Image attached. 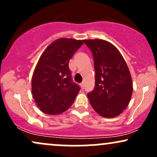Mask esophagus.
Returning a JSON list of instances; mask_svg holds the SVG:
<instances>
[{
    "label": "esophagus",
    "instance_id": "1",
    "mask_svg": "<svg viewBox=\"0 0 157 157\" xmlns=\"http://www.w3.org/2000/svg\"><path fill=\"white\" fill-rule=\"evenodd\" d=\"M80 86H81V89H84V88H85V83H84V82H81Z\"/></svg>",
    "mask_w": 157,
    "mask_h": 157
}]
</instances>
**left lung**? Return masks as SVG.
<instances>
[{
	"mask_svg": "<svg viewBox=\"0 0 157 157\" xmlns=\"http://www.w3.org/2000/svg\"><path fill=\"white\" fill-rule=\"evenodd\" d=\"M93 55L95 86L90 104L102 117L118 116L128 105L133 92L131 74L120 51L104 40H83Z\"/></svg>",
	"mask_w": 157,
	"mask_h": 157,
	"instance_id": "obj_1",
	"label": "left lung"
}]
</instances>
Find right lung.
<instances>
[{
	"label": "right lung",
	"instance_id": "right-lung-1",
	"mask_svg": "<svg viewBox=\"0 0 157 157\" xmlns=\"http://www.w3.org/2000/svg\"><path fill=\"white\" fill-rule=\"evenodd\" d=\"M82 44L80 40L57 39L40 57L32 75V94L42 112L59 114L73 104L80 88L73 82L68 62Z\"/></svg>",
	"mask_w": 157,
	"mask_h": 157
}]
</instances>
